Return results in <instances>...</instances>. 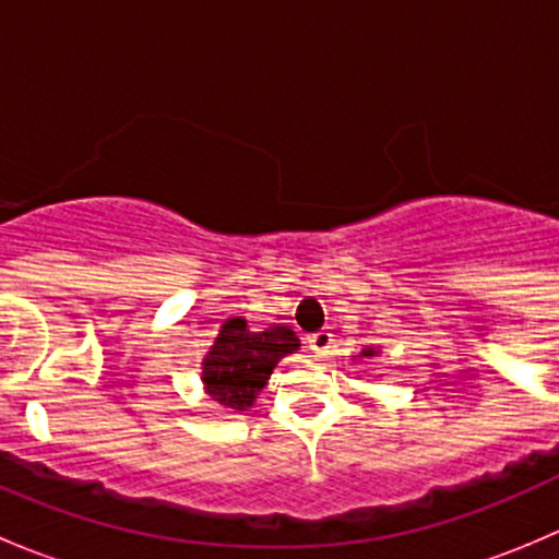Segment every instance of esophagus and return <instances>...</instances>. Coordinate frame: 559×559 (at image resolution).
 <instances>
[{
  "label": "esophagus",
  "mask_w": 559,
  "mask_h": 559,
  "mask_svg": "<svg viewBox=\"0 0 559 559\" xmlns=\"http://www.w3.org/2000/svg\"><path fill=\"white\" fill-rule=\"evenodd\" d=\"M308 348L316 359H326L332 352V332L330 330H319L308 337Z\"/></svg>",
  "instance_id": "1"
}]
</instances>
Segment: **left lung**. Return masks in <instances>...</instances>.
<instances>
[{
  "label": "left lung",
  "instance_id": "1",
  "mask_svg": "<svg viewBox=\"0 0 559 559\" xmlns=\"http://www.w3.org/2000/svg\"><path fill=\"white\" fill-rule=\"evenodd\" d=\"M381 357V348L379 346H368L357 354V359H379Z\"/></svg>",
  "mask_w": 559,
  "mask_h": 559
}]
</instances>
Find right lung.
<instances>
[{
    "mask_svg": "<svg viewBox=\"0 0 559 559\" xmlns=\"http://www.w3.org/2000/svg\"><path fill=\"white\" fill-rule=\"evenodd\" d=\"M300 352V337L289 326L253 332L243 316L224 319L213 346L202 357V389L218 411H248L267 386L275 365Z\"/></svg>",
    "mask_w": 559,
    "mask_h": 559,
    "instance_id": "right-lung-1",
    "label": "right lung"
}]
</instances>
